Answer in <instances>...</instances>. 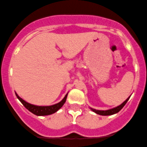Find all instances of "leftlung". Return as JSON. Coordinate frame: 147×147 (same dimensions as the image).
<instances>
[{
	"label": "left lung",
	"mask_w": 147,
	"mask_h": 147,
	"mask_svg": "<svg viewBox=\"0 0 147 147\" xmlns=\"http://www.w3.org/2000/svg\"><path fill=\"white\" fill-rule=\"evenodd\" d=\"M129 98H127V100L125 101H124V102L122 103L121 105L118 106V107H115V108H113L112 109H109V110H106V111H100V110H96V109H91L94 112H96V114H100V115H102V116H108V115H112V114H116V113L119 112V111L121 110V109H122L124 107V105H125V104H126V102H128V100H129Z\"/></svg>",
	"instance_id": "left-lung-1"
}]
</instances>
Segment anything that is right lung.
<instances>
[{
	"label": "right lung",
	"instance_id": "1",
	"mask_svg": "<svg viewBox=\"0 0 147 147\" xmlns=\"http://www.w3.org/2000/svg\"><path fill=\"white\" fill-rule=\"evenodd\" d=\"M16 96L19 100L21 101V102L24 105V106L28 109V111H30V112H32L33 114H35L37 116H45V115H49V114H54L56 112H57L60 108L62 107L64 105V103L65 102L66 98H67V94L65 95V98L61 101L60 102L57 103V104L51 106H36L33 105L29 104L26 101H24L23 99H22L17 93H15Z\"/></svg>",
	"mask_w": 147,
	"mask_h": 147
}]
</instances>
